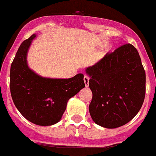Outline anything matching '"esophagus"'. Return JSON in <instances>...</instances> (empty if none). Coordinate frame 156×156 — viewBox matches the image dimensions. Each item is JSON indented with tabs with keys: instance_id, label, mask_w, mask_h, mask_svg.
Returning a JSON list of instances; mask_svg holds the SVG:
<instances>
[{
	"instance_id": "34e87169",
	"label": "esophagus",
	"mask_w": 156,
	"mask_h": 156,
	"mask_svg": "<svg viewBox=\"0 0 156 156\" xmlns=\"http://www.w3.org/2000/svg\"><path fill=\"white\" fill-rule=\"evenodd\" d=\"M89 78L88 76L84 77V82H85V86L86 87L89 86Z\"/></svg>"
}]
</instances>
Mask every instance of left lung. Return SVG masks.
<instances>
[{
  "label": "left lung",
  "instance_id": "8db88e82",
  "mask_svg": "<svg viewBox=\"0 0 156 156\" xmlns=\"http://www.w3.org/2000/svg\"><path fill=\"white\" fill-rule=\"evenodd\" d=\"M93 98L89 110L96 124L108 129L136 116L145 97V71L134 46L126 44L86 69Z\"/></svg>",
  "mask_w": 156,
  "mask_h": 156
}]
</instances>
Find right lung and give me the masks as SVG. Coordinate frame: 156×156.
I'll return each instance as SVG.
<instances>
[{
	"mask_svg": "<svg viewBox=\"0 0 156 156\" xmlns=\"http://www.w3.org/2000/svg\"><path fill=\"white\" fill-rule=\"evenodd\" d=\"M33 34L20 44L11 65L10 90L16 108L25 119L38 126H52L60 121L67 101L85 87L84 75L70 78L42 77L27 63Z\"/></svg>",
	"mask_w": 156,
	"mask_h": 156,
	"instance_id": "add662e5",
	"label": "right lung"
}]
</instances>
